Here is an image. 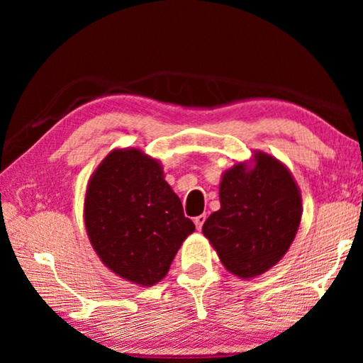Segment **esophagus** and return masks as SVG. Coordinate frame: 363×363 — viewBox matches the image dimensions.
Wrapping results in <instances>:
<instances>
[{
  "label": "esophagus",
  "mask_w": 363,
  "mask_h": 363,
  "mask_svg": "<svg viewBox=\"0 0 363 363\" xmlns=\"http://www.w3.org/2000/svg\"><path fill=\"white\" fill-rule=\"evenodd\" d=\"M206 220V214H200V216H196L195 219H194V223H195V225H196V229H201V225H203V223Z\"/></svg>",
  "instance_id": "34e87169"
}]
</instances>
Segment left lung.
I'll list each match as a JSON object with an SVG mask.
<instances>
[{
  "instance_id": "left-lung-1",
  "label": "left lung",
  "mask_w": 363,
  "mask_h": 363,
  "mask_svg": "<svg viewBox=\"0 0 363 363\" xmlns=\"http://www.w3.org/2000/svg\"><path fill=\"white\" fill-rule=\"evenodd\" d=\"M220 208L201 232L220 262L240 279H253L274 267L299 229L303 200L293 174L269 153L256 150L251 164L225 169L219 184Z\"/></svg>"
}]
</instances>
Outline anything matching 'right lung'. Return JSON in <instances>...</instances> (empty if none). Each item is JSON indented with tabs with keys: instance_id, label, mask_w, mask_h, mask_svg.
<instances>
[{
	"instance_id": "obj_1",
	"label": "right lung",
	"mask_w": 363,
	"mask_h": 363,
	"mask_svg": "<svg viewBox=\"0 0 363 363\" xmlns=\"http://www.w3.org/2000/svg\"><path fill=\"white\" fill-rule=\"evenodd\" d=\"M84 225L101 261L140 286L168 274L177 250L195 230L164 181L162 163L143 150L115 149L89 177Z\"/></svg>"
}]
</instances>
